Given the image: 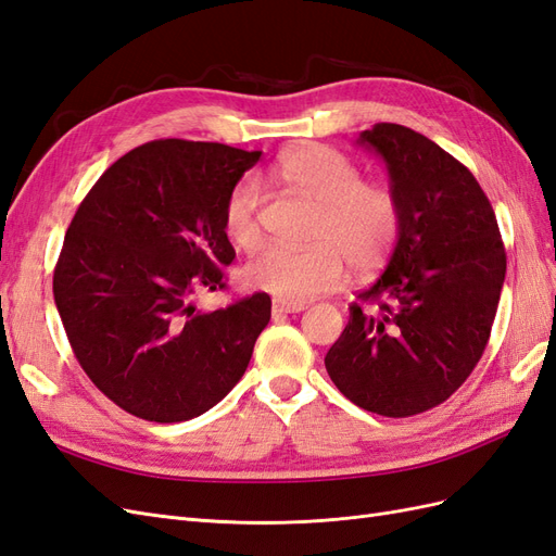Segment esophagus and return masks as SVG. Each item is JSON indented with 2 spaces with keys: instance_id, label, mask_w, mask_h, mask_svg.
Returning <instances> with one entry per match:
<instances>
[{
  "instance_id": "esophagus-1",
  "label": "esophagus",
  "mask_w": 556,
  "mask_h": 556,
  "mask_svg": "<svg viewBox=\"0 0 556 556\" xmlns=\"http://www.w3.org/2000/svg\"><path fill=\"white\" fill-rule=\"evenodd\" d=\"M306 308V304H290V301H280V299H276L274 301V306H271V311H274V315H288V313H301Z\"/></svg>"
}]
</instances>
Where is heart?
<instances>
[{
  "label": "heart",
  "mask_w": 556,
  "mask_h": 556,
  "mask_svg": "<svg viewBox=\"0 0 556 556\" xmlns=\"http://www.w3.org/2000/svg\"><path fill=\"white\" fill-rule=\"evenodd\" d=\"M274 174L317 206L315 243L299 250L262 248L243 268L252 288L290 304H304L339 288L345 260L355 271L368 274L392 255L401 233L396 194L380 182H364L362 172L339 150L294 148L276 162ZM262 185L252 176L241 178L225 199L223 229L239 250H252L262 239Z\"/></svg>",
  "instance_id": "b5f03b06"
}]
</instances>
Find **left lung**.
Returning a JSON list of instances; mask_svg holds the SVG:
<instances>
[{
  "label": "left lung",
  "instance_id": "8db88e82",
  "mask_svg": "<svg viewBox=\"0 0 556 556\" xmlns=\"http://www.w3.org/2000/svg\"><path fill=\"white\" fill-rule=\"evenodd\" d=\"M390 172L401 233L384 274L357 294L327 357L355 406L410 417L459 390L490 341L506 248L490 199L466 166L403 125L359 134Z\"/></svg>",
  "mask_w": 556,
  "mask_h": 556
}]
</instances>
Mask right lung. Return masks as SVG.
<instances>
[{"label":"right lung","instance_id":"add662e5","mask_svg":"<svg viewBox=\"0 0 556 556\" xmlns=\"http://www.w3.org/2000/svg\"><path fill=\"white\" fill-rule=\"evenodd\" d=\"M260 150L160 139L113 162L80 201L53 274L66 339L115 406L148 422H185L245 374L271 296L194 306L225 290L237 257L223 229L229 190Z\"/></svg>","mask_w":556,"mask_h":556}]
</instances>
